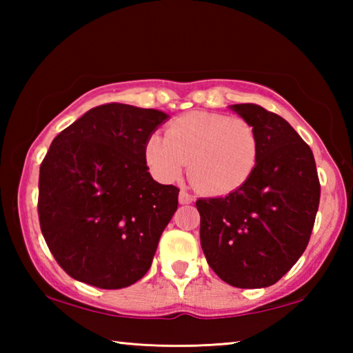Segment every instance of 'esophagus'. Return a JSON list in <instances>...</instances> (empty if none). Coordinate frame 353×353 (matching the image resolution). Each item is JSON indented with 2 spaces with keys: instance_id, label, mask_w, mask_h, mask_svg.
Returning <instances> with one entry per match:
<instances>
[{
  "instance_id": "obj_1",
  "label": "esophagus",
  "mask_w": 353,
  "mask_h": 353,
  "mask_svg": "<svg viewBox=\"0 0 353 353\" xmlns=\"http://www.w3.org/2000/svg\"><path fill=\"white\" fill-rule=\"evenodd\" d=\"M179 202H181V204H191V202H193V196L182 190L181 193H179Z\"/></svg>"
}]
</instances>
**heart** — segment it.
Instances as JSON below:
<instances>
[{
    "label": "heart",
    "instance_id": "obj_1",
    "mask_svg": "<svg viewBox=\"0 0 353 353\" xmlns=\"http://www.w3.org/2000/svg\"><path fill=\"white\" fill-rule=\"evenodd\" d=\"M259 154L260 139L252 124L212 112L177 117L166 135H151L145 146V159L159 181L174 182L188 163L191 182L213 196L244 187L255 171Z\"/></svg>",
    "mask_w": 353,
    "mask_h": 353
}]
</instances>
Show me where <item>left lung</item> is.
Returning <instances> with one entry per match:
<instances>
[{"label": "left lung", "instance_id": "8db88e82", "mask_svg": "<svg viewBox=\"0 0 353 353\" xmlns=\"http://www.w3.org/2000/svg\"><path fill=\"white\" fill-rule=\"evenodd\" d=\"M259 132L260 154L244 187L196 201L207 263L236 288H266L301 259L321 185L310 146L282 117L256 104L229 105Z\"/></svg>", "mask_w": 353, "mask_h": 353}]
</instances>
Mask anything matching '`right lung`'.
I'll return each mask as SVG.
<instances>
[{"mask_svg":"<svg viewBox=\"0 0 353 353\" xmlns=\"http://www.w3.org/2000/svg\"><path fill=\"white\" fill-rule=\"evenodd\" d=\"M168 118L110 103L83 113L52 140L40 165L39 219L68 276L119 290L151 268L177 210L179 188L154 181L145 146Z\"/></svg>","mask_w":353,"mask_h":353,"instance_id":"add662e5","label":"right lung"}]
</instances>
